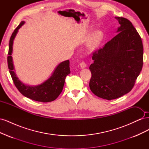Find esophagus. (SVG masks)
Instances as JSON below:
<instances>
[{"label":"esophagus","mask_w":149,"mask_h":149,"mask_svg":"<svg viewBox=\"0 0 149 149\" xmlns=\"http://www.w3.org/2000/svg\"><path fill=\"white\" fill-rule=\"evenodd\" d=\"M79 65H80V66H81V68H84L86 67V63L84 61L81 62Z\"/></svg>","instance_id":"obj_1"}]
</instances>
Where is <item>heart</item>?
Listing matches in <instances>:
<instances>
[{
    "instance_id": "b5f03b06",
    "label": "heart",
    "mask_w": 149,
    "mask_h": 149,
    "mask_svg": "<svg viewBox=\"0 0 149 149\" xmlns=\"http://www.w3.org/2000/svg\"><path fill=\"white\" fill-rule=\"evenodd\" d=\"M103 38V34L100 31H97L94 33L90 38L88 43V47L90 50H94L100 45Z\"/></svg>"
}]
</instances>
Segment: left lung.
<instances>
[{"instance_id": "obj_1", "label": "left lung", "mask_w": 149, "mask_h": 149, "mask_svg": "<svg viewBox=\"0 0 149 149\" xmlns=\"http://www.w3.org/2000/svg\"><path fill=\"white\" fill-rule=\"evenodd\" d=\"M120 27L118 34L102 48L93 53L89 66V88L96 96L112 100L131 91L142 69L143 44L132 24L116 17Z\"/></svg>"}]
</instances>
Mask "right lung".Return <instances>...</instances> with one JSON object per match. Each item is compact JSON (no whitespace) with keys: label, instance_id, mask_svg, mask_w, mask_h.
<instances>
[{"label":"right lung","instance_id":"obj_1","mask_svg":"<svg viewBox=\"0 0 149 149\" xmlns=\"http://www.w3.org/2000/svg\"><path fill=\"white\" fill-rule=\"evenodd\" d=\"M24 24V22H21L19 26L13 31L10 38L7 63L11 77L17 89L24 96L33 101L39 102H48L53 101L55 100L61 93L64 86L65 78L66 76L70 73V61L69 60H66L61 63L56 68L51 77L48 79L46 81L37 86H29L21 83L20 81L17 77L15 72L13 71L14 68H13L11 55L13 40L18 32V30Z\"/></svg>","mask_w":149,"mask_h":149}]
</instances>
